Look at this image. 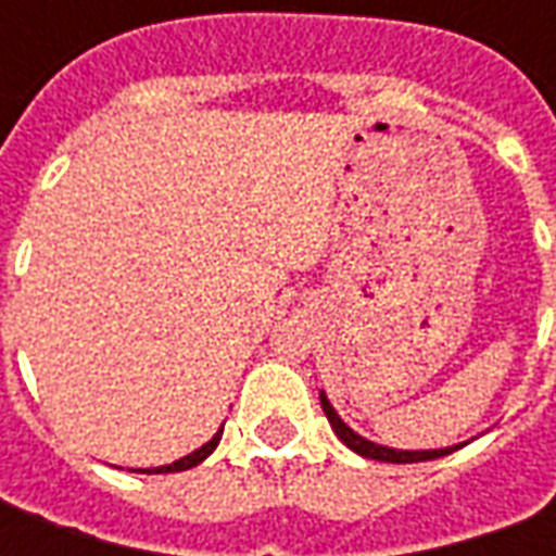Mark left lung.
Returning a JSON list of instances; mask_svg holds the SVG:
<instances>
[{
  "mask_svg": "<svg viewBox=\"0 0 556 556\" xmlns=\"http://www.w3.org/2000/svg\"><path fill=\"white\" fill-rule=\"evenodd\" d=\"M321 408H325L327 419H330V426H333V431L339 434V441L345 443V446H351L354 453L366 455V458H378V462H393V465H410V462H429V458H441V455H450L453 450H458V446H446V450H426V453H405V450H390V446H378V443L366 441V438H361L357 431H351L342 419H339V414L333 410V405L327 402V396L321 393Z\"/></svg>",
  "mask_w": 556,
  "mask_h": 556,
  "instance_id": "8db88e82",
  "label": "left lung"
}]
</instances>
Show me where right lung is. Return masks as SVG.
I'll list each match as a JSON object with an SVG mask.
<instances>
[{"label": "right lung", "mask_w": 556, "mask_h": 556, "mask_svg": "<svg viewBox=\"0 0 556 556\" xmlns=\"http://www.w3.org/2000/svg\"><path fill=\"white\" fill-rule=\"evenodd\" d=\"M219 434H223V429H219L217 434H214V438L205 443V446H199L195 453L184 455V458H178V462H172V465H166V467H154V473H175V470H187V467H195L199 462H205L207 455L214 453V446L219 443Z\"/></svg>", "instance_id": "right-lung-1"}]
</instances>
